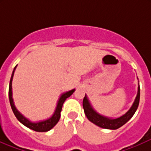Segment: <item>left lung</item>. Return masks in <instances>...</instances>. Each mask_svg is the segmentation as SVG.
Here are the masks:
<instances>
[{"instance_id":"8db88e82","label":"left lung","mask_w":151,"mask_h":151,"mask_svg":"<svg viewBox=\"0 0 151 151\" xmlns=\"http://www.w3.org/2000/svg\"><path fill=\"white\" fill-rule=\"evenodd\" d=\"M139 96H140V88H139V85L137 95L136 99H135L132 107L129 109V110L126 114H124L120 118H115V119L103 116V115H100L98 112H96L93 109L92 106L91 105V103L89 102V100L88 99V97H87L86 95L85 96L84 99H83V106L85 115L91 122L93 123L94 124L99 126V127L104 128V129H117L118 128L121 127L123 125H124L125 123L128 122L132 118L134 114L136 112L138 106H139Z\"/></svg>"}]
</instances>
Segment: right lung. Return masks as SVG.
Masks as SVG:
<instances>
[{
  "mask_svg": "<svg viewBox=\"0 0 151 151\" xmlns=\"http://www.w3.org/2000/svg\"><path fill=\"white\" fill-rule=\"evenodd\" d=\"M17 66L14 68V71L12 72V77H11L10 83H9V101L11 104V107H12V111H13L14 114L16 116V118H17L18 121L20 123H22V124L25 125V126L29 128V129H32L33 131H36V132H48L50 129H52L58 122L60 120V112H61L62 106H63V104L64 103V101H66V99L68 97H69L74 92V89L71 90V91H68V92L64 93L62 94L60 96V99H59L58 101L57 106H56L55 111L54 114L52 115V116L51 118H50L49 119L45 120V121H40V122L37 123H33L30 121L29 120L27 119L25 117H24L19 111L17 109V108L15 107L14 104L13 99H12V80H13V76L14 73L15 69H16Z\"/></svg>",
  "mask_w": 151,
  "mask_h": 151,
  "instance_id": "add662e5",
  "label": "right lung"
}]
</instances>
